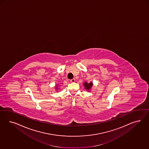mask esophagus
I'll return each instance as SVG.
<instances>
[{
	"mask_svg": "<svg viewBox=\"0 0 149 149\" xmlns=\"http://www.w3.org/2000/svg\"><path fill=\"white\" fill-rule=\"evenodd\" d=\"M75 82V80L74 79H72V80H70V82L74 83V82Z\"/></svg>",
	"mask_w": 149,
	"mask_h": 149,
	"instance_id": "1",
	"label": "esophagus"
}]
</instances>
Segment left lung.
<instances>
[{
  "mask_svg": "<svg viewBox=\"0 0 149 149\" xmlns=\"http://www.w3.org/2000/svg\"><path fill=\"white\" fill-rule=\"evenodd\" d=\"M83 85L85 87V88L86 89V90L88 92H90L91 88L93 85V84L92 82H90V83H88L87 82H85Z\"/></svg>",
  "mask_w": 149,
  "mask_h": 149,
  "instance_id": "8db88e82",
  "label": "left lung"
}]
</instances>
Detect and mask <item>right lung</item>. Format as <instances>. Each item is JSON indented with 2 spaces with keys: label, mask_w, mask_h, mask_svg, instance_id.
<instances>
[{
  "label": "right lung",
  "mask_w": 149,
  "mask_h": 149,
  "mask_svg": "<svg viewBox=\"0 0 149 149\" xmlns=\"http://www.w3.org/2000/svg\"><path fill=\"white\" fill-rule=\"evenodd\" d=\"M59 86H60V85H59V84H57V85L55 86V89H56V92H59L58 90V87Z\"/></svg>",
  "instance_id": "obj_1"
}]
</instances>
